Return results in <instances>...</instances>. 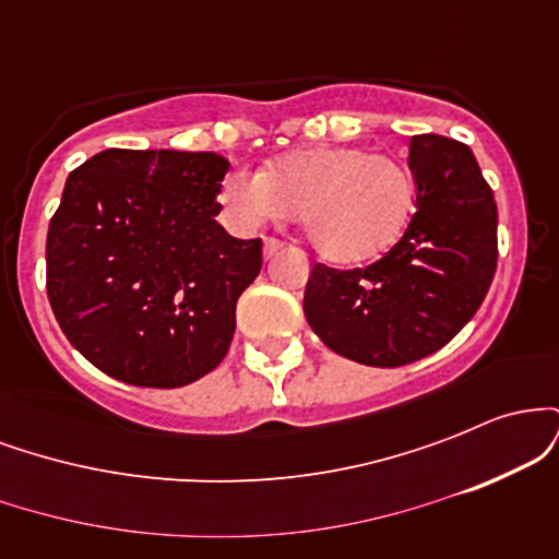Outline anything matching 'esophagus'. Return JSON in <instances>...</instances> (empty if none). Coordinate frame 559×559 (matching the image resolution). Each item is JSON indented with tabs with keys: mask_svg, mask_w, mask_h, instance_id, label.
Listing matches in <instances>:
<instances>
[{
	"mask_svg": "<svg viewBox=\"0 0 559 559\" xmlns=\"http://www.w3.org/2000/svg\"><path fill=\"white\" fill-rule=\"evenodd\" d=\"M281 249H284V241L265 239V247H262V252H265V260H271V258H275V254L281 252Z\"/></svg>",
	"mask_w": 559,
	"mask_h": 559,
	"instance_id": "34e87169",
	"label": "esophagus"
}]
</instances>
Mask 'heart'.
I'll return each instance as SVG.
<instances>
[{
  "label": "heart",
  "mask_w": 559,
  "mask_h": 559,
  "mask_svg": "<svg viewBox=\"0 0 559 559\" xmlns=\"http://www.w3.org/2000/svg\"><path fill=\"white\" fill-rule=\"evenodd\" d=\"M230 221L254 228L301 209L305 239L331 262H365L400 239L415 202L402 159L362 146H320L275 159L267 170H234L221 183Z\"/></svg>",
  "instance_id": "b5f03b06"
}]
</instances>
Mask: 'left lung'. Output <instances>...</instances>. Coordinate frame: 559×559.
I'll return each mask as SVG.
<instances>
[{"mask_svg": "<svg viewBox=\"0 0 559 559\" xmlns=\"http://www.w3.org/2000/svg\"><path fill=\"white\" fill-rule=\"evenodd\" d=\"M415 213L368 267H312L305 318L336 355L400 368L441 349L476 316L497 271V202L471 146L409 141Z\"/></svg>", "mask_w": 559, "mask_h": 559, "instance_id": "8db88e82", "label": "left lung"}]
</instances>
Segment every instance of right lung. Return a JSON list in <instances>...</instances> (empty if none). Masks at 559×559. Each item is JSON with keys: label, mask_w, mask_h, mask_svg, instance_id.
I'll return each instance as SVG.
<instances>
[{"label": "right lung", "mask_w": 559, "mask_h": 559, "mask_svg": "<svg viewBox=\"0 0 559 559\" xmlns=\"http://www.w3.org/2000/svg\"><path fill=\"white\" fill-rule=\"evenodd\" d=\"M215 152L105 150L68 176L47 234V294L68 342L102 373L178 389L226 357L260 239L221 213Z\"/></svg>", "instance_id": "add662e5"}]
</instances>
